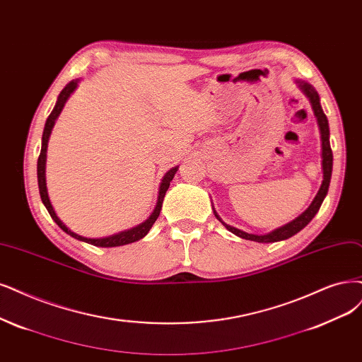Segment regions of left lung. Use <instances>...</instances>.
Here are the masks:
<instances>
[{
	"label": "left lung",
	"mask_w": 362,
	"mask_h": 362,
	"mask_svg": "<svg viewBox=\"0 0 362 362\" xmlns=\"http://www.w3.org/2000/svg\"><path fill=\"white\" fill-rule=\"evenodd\" d=\"M297 86L300 88V90L304 93V95L309 98L313 113L316 116L317 120V127H319V132H320V141H322V173H324V180L320 183V188L316 194V197L313 198L312 204L307 207L298 218H296L293 221L288 222L286 225L280 226V228H276L274 231L269 233V234H250L246 233L243 230H238L235 226H231L228 223H225L221 216L216 213V210L213 209V213H215L216 219L225 226L226 230L231 231L233 234H235L240 238L245 240H252V242H258V243H274V242H280V240H286L292 235H296L297 233H300L304 226L309 223L316 213L319 211L320 206H322L324 198L328 194V188H329V182H331V173H332V151L329 146V127H328V119L320 107V100H319V93L316 92V89L310 85L304 82V80H296Z\"/></svg>",
	"instance_id": "8db88e82"
}]
</instances>
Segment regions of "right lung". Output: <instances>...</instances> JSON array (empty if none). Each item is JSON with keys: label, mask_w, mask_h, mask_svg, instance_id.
I'll use <instances>...</instances> for the list:
<instances>
[{"label": "right lung", "mask_w": 362, "mask_h": 362, "mask_svg": "<svg viewBox=\"0 0 362 362\" xmlns=\"http://www.w3.org/2000/svg\"><path fill=\"white\" fill-rule=\"evenodd\" d=\"M78 85V78L76 80H71L70 83H66L65 88L61 90V93L58 95V101L55 104V107H53L52 113L49 115L47 120H46V125H45V131H43V137H42V151H40V156H38V160H37V179H38V191H40V197H42V202L45 204V207L47 209L50 218L57 222V225L59 226V228L62 231H65L69 235H71L73 238L76 240H80V242H85V243H89V245H93V246H98V247H116V246H124V245H129V243H134L137 242V240L143 238L147 233L151 231L152 225L155 223V221L158 219L159 216V211H160V207H163V202H164V197H165V192L167 189L170 188V182L173 180L174 174H176V171L179 170V167H173L170 168L165 174L163 180H160V185H159V191H158V199H156V206L152 211V215L147 218L144 222H141L140 225L134 226V228H129V230H125V231H120L117 234H113V235H109V237H101V238H88V237H83V235H78L76 234L74 231H71L69 226H66L55 213V210H53V206L50 203L49 199V194H47V186H46V158H47V143H49V137L52 134V129L53 127H55V122L58 116L61 115L64 105L66 103V100L70 98L71 93L76 90Z\"/></svg>", "instance_id": "add662e5"}]
</instances>
